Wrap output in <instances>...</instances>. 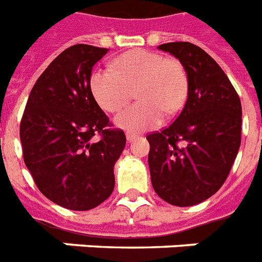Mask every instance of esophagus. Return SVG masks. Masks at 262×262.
Here are the masks:
<instances>
[{
	"mask_svg": "<svg viewBox=\"0 0 262 262\" xmlns=\"http://www.w3.org/2000/svg\"><path fill=\"white\" fill-rule=\"evenodd\" d=\"M125 138H127V141H128V142H134L138 138V135H135V134L127 133V134H125Z\"/></svg>",
	"mask_w": 262,
	"mask_h": 262,
	"instance_id": "obj_1",
	"label": "esophagus"
}]
</instances>
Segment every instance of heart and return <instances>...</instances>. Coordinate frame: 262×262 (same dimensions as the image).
I'll return each instance as SVG.
<instances>
[{
    "instance_id": "1",
    "label": "heart",
    "mask_w": 262,
    "mask_h": 262,
    "mask_svg": "<svg viewBox=\"0 0 262 262\" xmlns=\"http://www.w3.org/2000/svg\"><path fill=\"white\" fill-rule=\"evenodd\" d=\"M91 89L102 110L119 112L133 98L141 102L115 118L119 128L142 133L164 120L165 111L174 114L188 95L187 72L179 60L165 59L157 52L133 50L118 56L114 69H97L91 77Z\"/></svg>"
}]
</instances>
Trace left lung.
<instances>
[{"instance_id": "8db88e82", "label": "left lung", "mask_w": 262, "mask_h": 262, "mask_svg": "<svg viewBox=\"0 0 262 262\" xmlns=\"http://www.w3.org/2000/svg\"><path fill=\"white\" fill-rule=\"evenodd\" d=\"M180 60L188 77L181 114L160 133L147 135L154 190L177 207L204 202L227 179L241 146L242 106L221 66L198 46H158Z\"/></svg>"}]
</instances>
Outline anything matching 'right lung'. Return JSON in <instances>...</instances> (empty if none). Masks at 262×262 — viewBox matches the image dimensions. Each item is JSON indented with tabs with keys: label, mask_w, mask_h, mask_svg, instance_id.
I'll use <instances>...</instances> for the list:
<instances>
[{
	"label": "right lung",
	"mask_w": 262,
	"mask_h": 262,
	"mask_svg": "<svg viewBox=\"0 0 262 262\" xmlns=\"http://www.w3.org/2000/svg\"><path fill=\"white\" fill-rule=\"evenodd\" d=\"M106 52L88 45L60 52L33 85L20 124L24 162L35 184L68 210H92L110 198L125 146L121 129L106 128L110 119L91 89L93 66Z\"/></svg>",
	"instance_id": "add662e5"
}]
</instances>
